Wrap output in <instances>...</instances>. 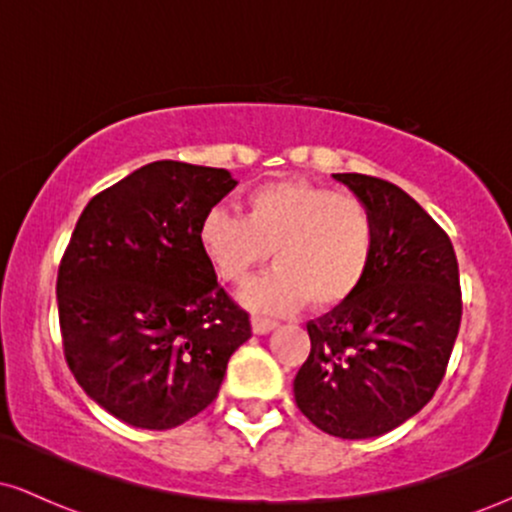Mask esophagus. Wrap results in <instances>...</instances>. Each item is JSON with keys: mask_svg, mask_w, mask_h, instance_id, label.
Listing matches in <instances>:
<instances>
[{"mask_svg": "<svg viewBox=\"0 0 512 512\" xmlns=\"http://www.w3.org/2000/svg\"><path fill=\"white\" fill-rule=\"evenodd\" d=\"M276 325H279V322L269 320V317L252 315V332H255V334H267V332H272Z\"/></svg>", "mask_w": 512, "mask_h": 512, "instance_id": "34e87169", "label": "esophagus"}]
</instances>
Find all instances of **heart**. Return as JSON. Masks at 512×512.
<instances>
[{
	"label": "heart",
	"instance_id": "1",
	"mask_svg": "<svg viewBox=\"0 0 512 512\" xmlns=\"http://www.w3.org/2000/svg\"><path fill=\"white\" fill-rule=\"evenodd\" d=\"M199 248L226 284H243L267 262L240 298L257 313L284 315L305 303L337 308L361 289L375 257V221L361 199L305 180L264 185L248 214L211 207L199 221Z\"/></svg>",
	"mask_w": 512,
	"mask_h": 512
}]
</instances>
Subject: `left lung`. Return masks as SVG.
Instances as JSON below:
<instances>
[{
    "label": "left lung",
    "mask_w": 512,
    "mask_h": 512,
    "mask_svg": "<svg viewBox=\"0 0 512 512\" xmlns=\"http://www.w3.org/2000/svg\"><path fill=\"white\" fill-rule=\"evenodd\" d=\"M334 180L373 214L375 257L349 301L308 322L293 397L320 431L375 438L436 395L462 320L460 269L448 233L402 187L361 173Z\"/></svg>",
    "instance_id": "obj_1"
}]
</instances>
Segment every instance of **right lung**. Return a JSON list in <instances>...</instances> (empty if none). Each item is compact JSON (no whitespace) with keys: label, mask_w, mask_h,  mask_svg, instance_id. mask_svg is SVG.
I'll list each match as a JSON object with an SVG mask.
<instances>
[{"label":"right lung","mask_w":512,"mask_h":512,"mask_svg":"<svg viewBox=\"0 0 512 512\" xmlns=\"http://www.w3.org/2000/svg\"><path fill=\"white\" fill-rule=\"evenodd\" d=\"M238 182L223 168L154 161L98 192L57 272L76 383L129 426L175 428L219 395L252 337L199 248V221Z\"/></svg>","instance_id":"1"}]
</instances>
